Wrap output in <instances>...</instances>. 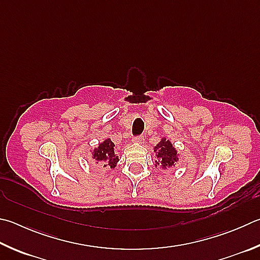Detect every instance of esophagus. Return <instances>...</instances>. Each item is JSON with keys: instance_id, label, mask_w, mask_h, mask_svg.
<instances>
[{"instance_id": "esophagus-1", "label": "esophagus", "mask_w": 260, "mask_h": 260, "mask_svg": "<svg viewBox=\"0 0 260 260\" xmlns=\"http://www.w3.org/2000/svg\"><path fill=\"white\" fill-rule=\"evenodd\" d=\"M143 141H144V138H143L142 135L135 136V138L133 139V142H134V143H138V144H142Z\"/></svg>"}]
</instances>
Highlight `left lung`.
Instances as JSON below:
<instances>
[{
	"label": "left lung",
	"mask_w": 260,
	"mask_h": 260,
	"mask_svg": "<svg viewBox=\"0 0 260 260\" xmlns=\"http://www.w3.org/2000/svg\"><path fill=\"white\" fill-rule=\"evenodd\" d=\"M153 151L155 152V167L162 168H173L175 167L178 161V153L176 149L174 148L172 142L167 139H161V141L154 146Z\"/></svg>",
	"instance_id": "1"
}]
</instances>
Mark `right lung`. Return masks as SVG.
I'll return each instance as SVG.
<instances>
[{
    "instance_id": "right-lung-1",
    "label": "right lung",
    "mask_w": 260,
    "mask_h": 260,
    "mask_svg": "<svg viewBox=\"0 0 260 260\" xmlns=\"http://www.w3.org/2000/svg\"><path fill=\"white\" fill-rule=\"evenodd\" d=\"M92 157L96 164H101L103 167L115 168L119 158L115 153V144L110 139H106L103 142L99 143L96 149L93 150Z\"/></svg>"
}]
</instances>
